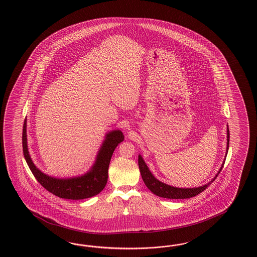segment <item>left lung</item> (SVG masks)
Wrapping results in <instances>:
<instances>
[{"mask_svg":"<svg viewBox=\"0 0 257 257\" xmlns=\"http://www.w3.org/2000/svg\"><path fill=\"white\" fill-rule=\"evenodd\" d=\"M229 148V129L228 125H227V146H226V153H225V157L223 160L221 168L219 169L218 173L216 174L215 177L208 182L205 185H202L199 187L194 188H179L170 186L168 184H166L159 180H157L153 173L151 172V170L149 169V167L146 165L145 161L142 158V156L139 154V167L140 170V174L142 177V180L144 181V183L146 184L147 187L150 189L151 192H153V194H156L157 196L160 197H164V198H168V199H185V198H190V197H194L195 195L200 194L204 190H206L209 186V184H211V182L215 181L217 176L221 172V170L223 167L224 161L226 158V155L228 153Z\"/></svg>","mask_w":257,"mask_h":257,"instance_id":"obj_1","label":"left lung"}]
</instances>
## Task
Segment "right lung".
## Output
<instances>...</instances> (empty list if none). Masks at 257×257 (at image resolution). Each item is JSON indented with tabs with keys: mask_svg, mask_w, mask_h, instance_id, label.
I'll list each match as a JSON object with an SVG mask.
<instances>
[{
	"mask_svg": "<svg viewBox=\"0 0 257 257\" xmlns=\"http://www.w3.org/2000/svg\"><path fill=\"white\" fill-rule=\"evenodd\" d=\"M124 136L120 130H112L104 136V141L98 151L95 162L87 173L72 178H55L42 172L36 167L29 153L27 142V119L24 120L22 131L23 155L35 179L51 194L64 199H85L103 191L108 177V167L112 154Z\"/></svg>",
	"mask_w": 257,
	"mask_h": 257,
	"instance_id": "obj_1",
	"label": "right lung"
}]
</instances>
